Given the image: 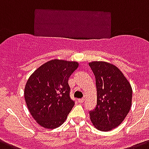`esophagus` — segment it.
Segmentation results:
<instances>
[{
    "instance_id": "34e87169",
    "label": "esophagus",
    "mask_w": 149,
    "mask_h": 149,
    "mask_svg": "<svg viewBox=\"0 0 149 149\" xmlns=\"http://www.w3.org/2000/svg\"><path fill=\"white\" fill-rule=\"evenodd\" d=\"M85 101V98H79V99H78V102L79 103H82V102H84Z\"/></svg>"
}]
</instances>
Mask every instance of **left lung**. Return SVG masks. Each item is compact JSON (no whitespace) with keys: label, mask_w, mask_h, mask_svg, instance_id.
<instances>
[{"label":"left lung","mask_w":149,"mask_h":149,"mask_svg":"<svg viewBox=\"0 0 149 149\" xmlns=\"http://www.w3.org/2000/svg\"><path fill=\"white\" fill-rule=\"evenodd\" d=\"M88 64L95 77L97 88V105L89 112L90 120L98 130H112L124 120L130 110L132 87L114 65L104 61Z\"/></svg>","instance_id":"left-lung-1"}]
</instances>
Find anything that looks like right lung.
Returning a JSON list of instances; mask_svg holds the SVG:
<instances>
[{"label":"right lung","instance_id":"obj_1","mask_svg":"<svg viewBox=\"0 0 149 149\" xmlns=\"http://www.w3.org/2000/svg\"><path fill=\"white\" fill-rule=\"evenodd\" d=\"M76 61L54 59L38 67L27 80L24 97L36 122L46 129L64 123L75 104L70 97V75L77 69Z\"/></svg>","mask_w":149,"mask_h":149}]
</instances>
